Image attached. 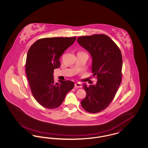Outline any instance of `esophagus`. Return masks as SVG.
I'll return each mask as SVG.
<instances>
[{"mask_svg":"<svg viewBox=\"0 0 148 148\" xmlns=\"http://www.w3.org/2000/svg\"><path fill=\"white\" fill-rule=\"evenodd\" d=\"M75 87L76 88H81L82 87V84L80 83L77 82L76 83H75Z\"/></svg>","mask_w":148,"mask_h":148,"instance_id":"obj_1","label":"esophagus"}]
</instances>
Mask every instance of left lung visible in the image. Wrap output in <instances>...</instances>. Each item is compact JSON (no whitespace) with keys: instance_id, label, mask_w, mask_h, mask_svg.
Returning <instances> with one entry per match:
<instances>
[{"instance_id":"8db88e82","label":"left lung","mask_w":148,"mask_h":148,"mask_svg":"<svg viewBox=\"0 0 148 148\" xmlns=\"http://www.w3.org/2000/svg\"><path fill=\"white\" fill-rule=\"evenodd\" d=\"M77 42L90 53L92 73L98 79L95 85H83L86 96L81 105L89 113H98L110 104L121 82V53L116 44L105 34L80 36Z\"/></svg>"}]
</instances>
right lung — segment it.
I'll list each match as a JSON object with an SVG mask.
<instances>
[{
    "instance_id": "add662e5",
    "label": "right lung",
    "mask_w": 148,
    "mask_h": 148,
    "mask_svg": "<svg viewBox=\"0 0 148 148\" xmlns=\"http://www.w3.org/2000/svg\"><path fill=\"white\" fill-rule=\"evenodd\" d=\"M76 38H42L33 44L29 49L25 63L27 76L34 98L44 108L59 107L74 86L71 80H59V83H55L53 73L60 66V56Z\"/></svg>"
}]
</instances>
